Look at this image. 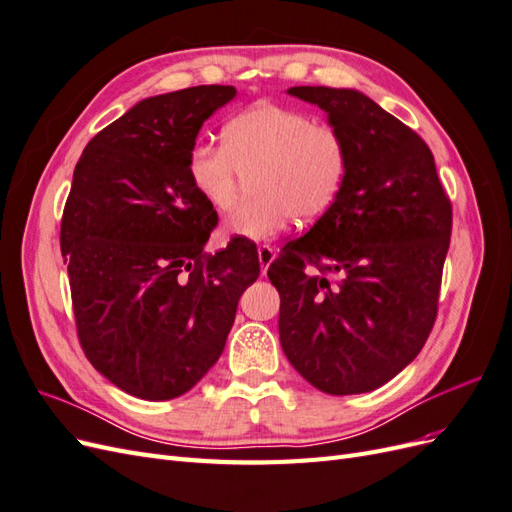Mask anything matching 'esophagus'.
<instances>
[{
    "label": "esophagus",
    "mask_w": 512,
    "mask_h": 512,
    "mask_svg": "<svg viewBox=\"0 0 512 512\" xmlns=\"http://www.w3.org/2000/svg\"><path fill=\"white\" fill-rule=\"evenodd\" d=\"M275 260V250L271 245H258V262H260V269L262 273H267L269 265Z\"/></svg>",
    "instance_id": "1"
}]
</instances>
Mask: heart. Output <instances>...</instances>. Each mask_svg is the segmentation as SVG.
<instances>
[{
  "mask_svg": "<svg viewBox=\"0 0 512 512\" xmlns=\"http://www.w3.org/2000/svg\"><path fill=\"white\" fill-rule=\"evenodd\" d=\"M224 145L198 141L188 153V177L215 211L235 205L241 179L254 198L224 220V232L252 241L271 239L297 218L318 222L342 192L350 147L344 132L299 108L256 102L224 126Z\"/></svg>",
  "mask_w": 512,
  "mask_h": 512,
  "instance_id": "1",
  "label": "heart"
}]
</instances>
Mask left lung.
<instances>
[{"label": "left lung", "mask_w": 512, "mask_h": 512, "mask_svg": "<svg viewBox=\"0 0 512 512\" xmlns=\"http://www.w3.org/2000/svg\"><path fill=\"white\" fill-rule=\"evenodd\" d=\"M288 94L344 132L350 168L327 215L267 271L282 301L280 342L318 391L367 393L412 363L433 329L451 200L423 138L361 91Z\"/></svg>", "instance_id": "obj_1"}]
</instances>
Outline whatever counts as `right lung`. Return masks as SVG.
<instances>
[{"label":"right lung","mask_w":512,"mask_h":512,"mask_svg":"<svg viewBox=\"0 0 512 512\" xmlns=\"http://www.w3.org/2000/svg\"><path fill=\"white\" fill-rule=\"evenodd\" d=\"M237 96L198 85L145 98L91 138L61 218L76 331L104 378L128 395L188 393L220 359L256 245L205 243L218 213L196 194L188 153L203 123Z\"/></svg>","instance_id":"add662e5"}]
</instances>
